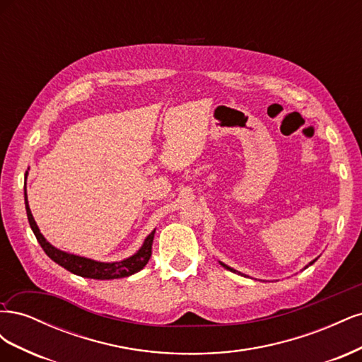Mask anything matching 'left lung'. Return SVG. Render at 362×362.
<instances>
[{"mask_svg": "<svg viewBox=\"0 0 362 362\" xmlns=\"http://www.w3.org/2000/svg\"><path fill=\"white\" fill-rule=\"evenodd\" d=\"M314 261H315V259H314ZM314 261H313V262H314ZM218 262H221V261H218ZM313 262H310V264H313ZM221 266H223V267H225V269H226V270H229V272H234V273H240V272H237V270H234V269H233V267H229V266H226V264H223V262H221Z\"/></svg>", "mask_w": 362, "mask_h": 362, "instance_id": "left-lung-1", "label": "left lung"}]
</instances>
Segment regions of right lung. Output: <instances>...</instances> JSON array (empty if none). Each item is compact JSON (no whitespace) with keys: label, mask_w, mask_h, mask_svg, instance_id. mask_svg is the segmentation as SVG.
Instances as JSON below:
<instances>
[{"label":"right lung","mask_w":362,"mask_h":362,"mask_svg":"<svg viewBox=\"0 0 362 362\" xmlns=\"http://www.w3.org/2000/svg\"><path fill=\"white\" fill-rule=\"evenodd\" d=\"M25 180H27V173H25ZM24 196H25V210H27L28 222H30L33 233H35V235L37 238L39 245L42 246V249L45 250V254L54 262H57L59 266L69 270L71 273H74V275H78L83 278H90V279H117V278H125L129 275H134V273L140 272L148 264V261L152 254V242H154L156 229L145 238L144 245H141V247L136 252L133 257H129L122 261L101 262V261H95L90 258L72 255V254H68V252H63L57 247H54L51 243L47 242V238L40 234L39 228L35 222V217H33L31 210L28 206L27 192L24 193Z\"/></svg>","instance_id":"1"}]
</instances>
